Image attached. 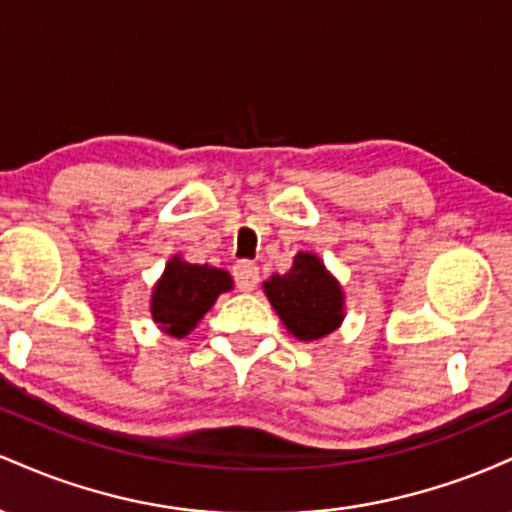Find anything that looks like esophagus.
Segmentation results:
<instances>
[{
	"label": "esophagus",
	"mask_w": 512,
	"mask_h": 512,
	"mask_svg": "<svg viewBox=\"0 0 512 512\" xmlns=\"http://www.w3.org/2000/svg\"><path fill=\"white\" fill-rule=\"evenodd\" d=\"M233 279H236V286L240 291L250 293L255 291L257 281H260V269L250 262H238L236 267H233Z\"/></svg>",
	"instance_id": "1"
}]
</instances>
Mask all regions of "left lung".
I'll use <instances>...</instances> for the list:
<instances>
[{
	"mask_svg": "<svg viewBox=\"0 0 512 512\" xmlns=\"http://www.w3.org/2000/svg\"><path fill=\"white\" fill-rule=\"evenodd\" d=\"M264 296L301 342H317L344 322V291L325 262L313 252H298L286 274H272L262 284Z\"/></svg>",
	"mask_w": 512,
	"mask_h": 512,
	"instance_id": "obj_1",
	"label": "left lung"
}]
</instances>
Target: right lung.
<instances>
[{
    "label": "right lung",
    "mask_w": 512,
    "mask_h": 512,
    "mask_svg": "<svg viewBox=\"0 0 512 512\" xmlns=\"http://www.w3.org/2000/svg\"><path fill=\"white\" fill-rule=\"evenodd\" d=\"M231 289L233 279L226 269L190 264L173 255L151 289V317L158 330L182 339L195 330L216 298Z\"/></svg>",
    "instance_id": "add662e5"
}]
</instances>
